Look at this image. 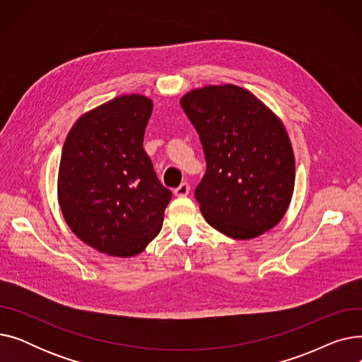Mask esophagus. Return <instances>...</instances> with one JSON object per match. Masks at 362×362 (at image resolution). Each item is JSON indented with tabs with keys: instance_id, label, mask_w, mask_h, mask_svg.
Wrapping results in <instances>:
<instances>
[{
	"instance_id": "1",
	"label": "esophagus",
	"mask_w": 362,
	"mask_h": 362,
	"mask_svg": "<svg viewBox=\"0 0 362 362\" xmlns=\"http://www.w3.org/2000/svg\"><path fill=\"white\" fill-rule=\"evenodd\" d=\"M189 185L187 183H182L180 186H177L176 189H175V195L176 197H179V198H183V197H187V194H189Z\"/></svg>"
}]
</instances>
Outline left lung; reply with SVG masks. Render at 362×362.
<instances>
[{"label":"left lung","mask_w":362,"mask_h":362,"mask_svg":"<svg viewBox=\"0 0 362 362\" xmlns=\"http://www.w3.org/2000/svg\"><path fill=\"white\" fill-rule=\"evenodd\" d=\"M180 105L205 154L206 171L195 191L205 221L242 240L273 229L295 187V156L281 120L232 83L189 90Z\"/></svg>","instance_id":"1"}]
</instances>
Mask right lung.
Returning a JSON list of instances; mask_svg holds the SVG:
<instances>
[{
	"instance_id": "1",
	"label": "right lung",
	"mask_w": 362,
	"mask_h": 362,
	"mask_svg": "<svg viewBox=\"0 0 362 362\" xmlns=\"http://www.w3.org/2000/svg\"><path fill=\"white\" fill-rule=\"evenodd\" d=\"M152 100L122 95L81 116L66 138L57 198L70 230L103 254H141L163 227L171 192L144 149Z\"/></svg>"
}]
</instances>
